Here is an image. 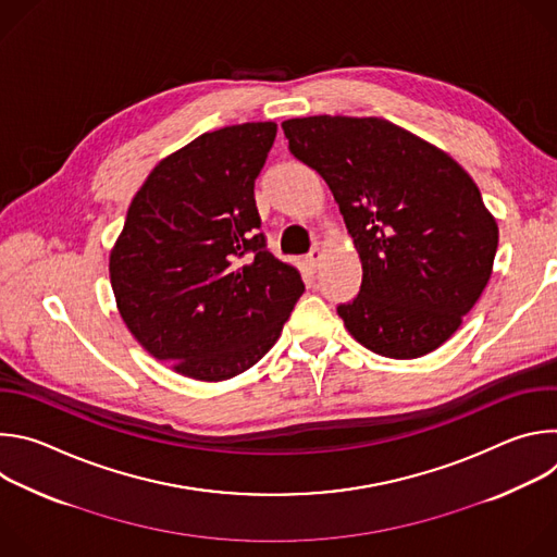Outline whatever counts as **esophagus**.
<instances>
[{
	"mask_svg": "<svg viewBox=\"0 0 557 557\" xmlns=\"http://www.w3.org/2000/svg\"><path fill=\"white\" fill-rule=\"evenodd\" d=\"M322 258H324V251H322L320 247H314V249L306 256V264H308L310 269H317V267H320Z\"/></svg>",
	"mask_w": 557,
	"mask_h": 557,
	"instance_id": "1",
	"label": "esophagus"
}]
</instances>
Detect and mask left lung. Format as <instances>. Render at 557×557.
Segmentation results:
<instances>
[{
  "label": "left lung",
  "instance_id": "1",
  "mask_svg": "<svg viewBox=\"0 0 557 557\" xmlns=\"http://www.w3.org/2000/svg\"><path fill=\"white\" fill-rule=\"evenodd\" d=\"M297 161L331 187L363 280L339 304L348 333L389 359L443 346L483 295L498 224L471 176L436 145L385 119L282 123Z\"/></svg>",
  "mask_w": 557,
  "mask_h": 557
}]
</instances>
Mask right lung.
Returning <instances> with one entry per match:
<instances>
[{
    "label": "right lung",
    "instance_id": "add662e5",
    "mask_svg": "<svg viewBox=\"0 0 557 557\" xmlns=\"http://www.w3.org/2000/svg\"><path fill=\"white\" fill-rule=\"evenodd\" d=\"M277 125L207 132L158 163L110 253L116 308L158 361L198 381L256 366L304 293L267 251L253 185Z\"/></svg>",
    "mask_w": 557,
    "mask_h": 557
}]
</instances>
